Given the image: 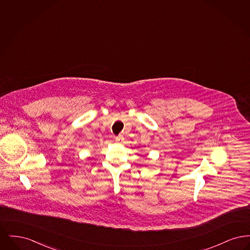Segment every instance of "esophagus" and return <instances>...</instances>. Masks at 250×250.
I'll return each mask as SVG.
<instances>
[{
	"mask_svg": "<svg viewBox=\"0 0 250 250\" xmlns=\"http://www.w3.org/2000/svg\"><path fill=\"white\" fill-rule=\"evenodd\" d=\"M124 141H125V139H124L123 136H119V137H116V138H115V142H116V143H122Z\"/></svg>",
	"mask_w": 250,
	"mask_h": 250,
	"instance_id": "obj_1",
	"label": "esophagus"
}]
</instances>
